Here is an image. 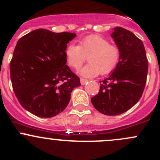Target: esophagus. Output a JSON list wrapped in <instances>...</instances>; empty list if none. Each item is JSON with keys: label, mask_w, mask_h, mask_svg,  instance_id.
Wrapping results in <instances>:
<instances>
[{"label": "esophagus", "mask_w": 160, "mask_h": 160, "mask_svg": "<svg viewBox=\"0 0 160 160\" xmlns=\"http://www.w3.org/2000/svg\"><path fill=\"white\" fill-rule=\"evenodd\" d=\"M88 81V80H87V79L80 78V83H81V85H84Z\"/></svg>", "instance_id": "34e87169"}]
</instances>
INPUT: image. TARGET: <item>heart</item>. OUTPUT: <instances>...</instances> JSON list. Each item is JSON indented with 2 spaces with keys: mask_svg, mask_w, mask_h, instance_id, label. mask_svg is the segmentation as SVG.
Returning a JSON list of instances; mask_svg holds the SVG:
<instances>
[{
  "mask_svg": "<svg viewBox=\"0 0 160 160\" xmlns=\"http://www.w3.org/2000/svg\"><path fill=\"white\" fill-rule=\"evenodd\" d=\"M65 57L67 64L76 70L82 67L88 57L89 63L80 70V74L93 77L114 70L120 59V49L106 38L91 35L80 40L79 46L70 43L65 49Z\"/></svg>",
  "mask_w": 160,
  "mask_h": 160,
  "instance_id": "obj_1",
  "label": "heart"
}]
</instances>
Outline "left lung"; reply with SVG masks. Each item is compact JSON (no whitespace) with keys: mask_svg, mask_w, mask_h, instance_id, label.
<instances>
[{"mask_svg":"<svg viewBox=\"0 0 160 160\" xmlns=\"http://www.w3.org/2000/svg\"><path fill=\"white\" fill-rule=\"evenodd\" d=\"M111 36L120 49V59L110 76L100 81L99 93L91 98V103L105 115H118L129 110L141 98L148 59L142 42L132 32L116 27Z\"/></svg>","mask_w":160,"mask_h":160,"instance_id":"8db88e82","label":"left lung"}]
</instances>
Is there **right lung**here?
<instances>
[{
	"label": "right lung",
	"mask_w": 160,
	"mask_h": 160,
	"mask_svg": "<svg viewBox=\"0 0 160 160\" xmlns=\"http://www.w3.org/2000/svg\"><path fill=\"white\" fill-rule=\"evenodd\" d=\"M76 35L39 28L18 41L10 62L11 80L25 110L40 118L65 110L72 90L80 86V78L66 65L65 49Z\"/></svg>",
	"instance_id": "add662e5"
}]
</instances>
